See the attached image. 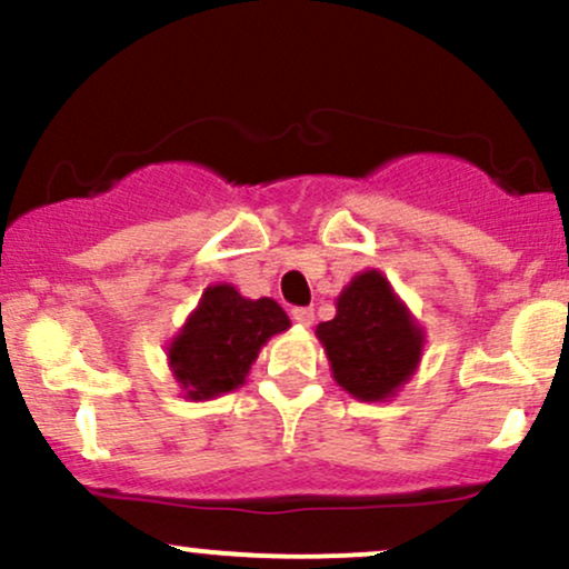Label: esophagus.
Masks as SVG:
<instances>
[{
	"instance_id": "obj_1",
	"label": "esophagus",
	"mask_w": 569,
	"mask_h": 569,
	"mask_svg": "<svg viewBox=\"0 0 569 569\" xmlns=\"http://www.w3.org/2000/svg\"><path fill=\"white\" fill-rule=\"evenodd\" d=\"M291 318L299 326H310L312 321H316V310H312V307H293Z\"/></svg>"
}]
</instances>
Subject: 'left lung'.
<instances>
[{
	"label": "left lung",
	"mask_w": 569,
	"mask_h": 569,
	"mask_svg": "<svg viewBox=\"0 0 569 569\" xmlns=\"http://www.w3.org/2000/svg\"><path fill=\"white\" fill-rule=\"evenodd\" d=\"M335 380L350 396L380 401L409 380L422 352V331L377 270L352 278L337 316L318 326Z\"/></svg>",
	"instance_id": "1"
}]
</instances>
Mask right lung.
Instances as JSON below:
<instances>
[{"label":"right lung","mask_w":569,"mask_h":569,"mask_svg":"<svg viewBox=\"0 0 569 569\" xmlns=\"http://www.w3.org/2000/svg\"><path fill=\"white\" fill-rule=\"evenodd\" d=\"M272 299H243L232 286H211L171 345L176 380L189 398H211L243 385L262 345L289 329Z\"/></svg>","instance_id":"obj_1"}]
</instances>
